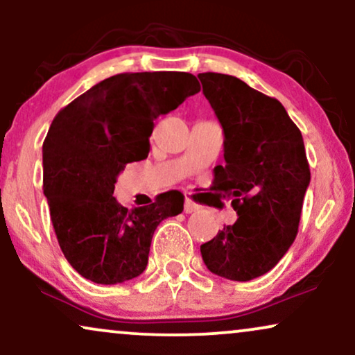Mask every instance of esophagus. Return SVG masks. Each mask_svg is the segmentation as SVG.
I'll use <instances>...</instances> for the list:
<instances>
[{"mask_svg": "<svg viewBox=\"0 0 355 355\" xmlns=\"http://www.w3.org/2000/svg\"><path fill=\"white\" fill-rule=\"evenodd\" d=\"M183 210H185V214H193V211L198 210V205L195 202H191V200H185Z\"/></svg>", "mask_w": 355, "mask_h": 355, "instance_id": "1", "label": "esophagus"}]
</instances>
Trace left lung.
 I'll list each match as a JSON object with an SVG mask.
<instances>
[{
  "mask_svg": "<svg viewBox=\"0 0 355 355\" xmlns=\"http://www.w3.org/2000/svg\"><path fill=\"white\" fill-rule=\"evenodd\" d=\"M203 95L223 128L225 164L211 190L239 218L202 243L207 268L229 280L267 274L294 243L311 182L302 133L279 100L222 73H200Z\"/></svg>",
  "mask_w": 355,
  "mask_h": 355,
  "instance_id": "1",
  "label": "left lung"
}]
</instances>
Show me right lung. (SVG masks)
Wrapping results in <instances>:
<instances>
[{
    "label": "right lung",
    "instance_id": "add662e5",
    "mask_svg": "<svg viewBox=\"0 0 355 355\" xmlns=\"http://www.w3.org/2000/svg\"><path fill=\"white\" fill-rule=\"evenodd\" d=\"M200 92L183 71L120 73L92 87L51 121L43 144V191L60 248L95 284L135 279L148 263L158 223L182 214L177 190L128 210L113 197L116 177L150 152L153 120Z\"/></svg>",
    "mask_w": 355,
    "mask_h": 355
}]
</instances>
